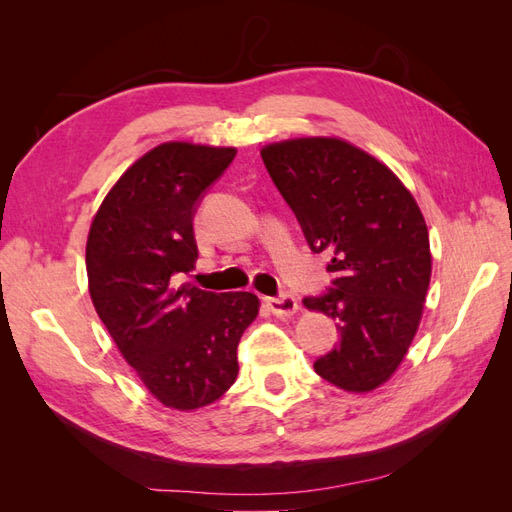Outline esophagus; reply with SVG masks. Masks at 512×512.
I'll use <instances>...</instances> for the list:
<instances>
[{"label":"esophagus","instance_id":"esophagus-1","mask_svg":"<svg viewBox=\"0 0 512 512\" xmlns=\"http://www.w3.org/2000/svg\"><path fill=\"white\" fill-rule=\"evenodd\" d=\"M265 301H267V307L271 309V312L275 316H280V318L292 316L299 309L297 297H294V294H290V292H282V294H277V297H267Z\"/></svg>","mask_w":512,"mask_h":512}]
</instances>
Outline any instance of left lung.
<instances>
[{"mask_svg": "<svg viewBox=\"0 0 512 512\" xmlns=\"http://www.w3.org/2000/svg\"><path fill=\"white\" fill-rule=\"evenodd\" d=\"M309 250L331 256V288L303 303L337 320L339 342L316 374L371 391L404 361L431 277L423 213L393 170L339 138H297L260 151Z\"/></svg>", "mask_w": 512, "mask_h": 512, "instance_id": "8db88e82", "label": "left lung"}]
</instances>
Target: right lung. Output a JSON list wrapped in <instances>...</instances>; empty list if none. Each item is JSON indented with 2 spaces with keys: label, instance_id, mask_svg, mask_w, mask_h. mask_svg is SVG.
<instances>
[{
  "label": "right lung",
  "instance_id": "obj_1",
  "mask_svg": "<svg viewBox=\"0 0 512 512\" xmlns=\"http://www.w3.org/2000/svg\"><path fill=\"white\" fill-rule=\"evenodd\" d=\"M235 156L190 143L151 149L113 185L89 230L91 301L123 359L168 408H203L230 389L239 339L258 314L252 292L179 284L198 258L194 215Z\"/></svg>",
  "mask_w": 512,
  "mask_h": 512
}]
</instances>
